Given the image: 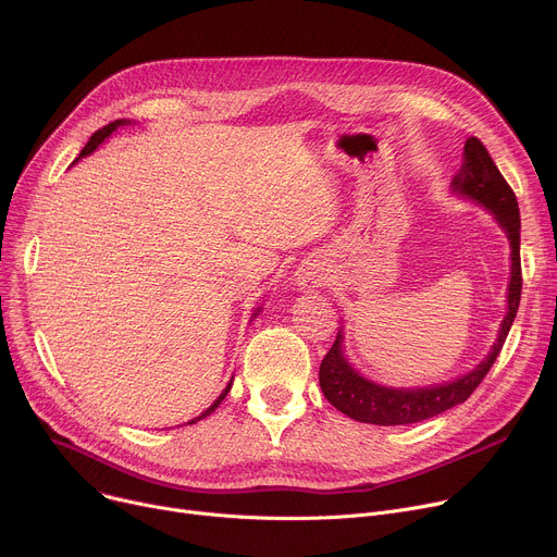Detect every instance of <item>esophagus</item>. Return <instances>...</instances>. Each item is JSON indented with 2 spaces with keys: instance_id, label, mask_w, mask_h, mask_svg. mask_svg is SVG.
Wrapping results in <instances>:
<instances>
[{
  "instance_id": "esophagus-1",
  "label": "esophagus",
  "mask_w": 557,
  "mask_h": 557,
  "mask_svg": "<svg viewBox=\"0 0 557 557\" xmlns=\"http://www.w3.org/2000/svg\"><path fill=\"white\" fill-rule=\"evenodd\" d=\"M295 284L304 290H317L326 284V273L317 264H304L295 273Z\"/></svg>"
}]
</instances>
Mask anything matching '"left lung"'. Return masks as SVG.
<instances>
[{
  "label": "left lung",
  "mask_w": 557,
  "mask_h": 557,
  "mask_svg": "<svg viewBox=\"0 0 557 557\" xmlns=\"http://www.w3.org/2000/svg\"><path fill=\"white\" fill-rule=\"evenodd\" d=\"M465 161L460 172L451 181V189L465 198H471L494 213L498 224L509 237L511 247V280L507 288V314L498 331V339L492 352L471 372L456 381H445L432 387H385L361 376L344 357V335L337 333L333 348L326 352L320 366V385L326 399L346 417L372 423V425H408L443 414L445 410L465 404L471 392L481 385L503 350L509 329L516 320L522 293L520 269V211L513 189L507 185L496 163L492 161L485 145L469 136L465 140Z\"/></svg>",
  "instance_id": "8db88e82"
}]
</instances>
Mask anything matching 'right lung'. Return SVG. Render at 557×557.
I'll use <instances>...</instances> for the list:
<instances>
[{
  "label": "right lung",
  "mask_w": 557,
  "mask_h": 557,
  "mask_svg": "<svg viewBox=\"0 0 557 557\" xmlns=\"http://www.w3.org/2000/svg\"><path fill=\"white\" fill-rule=\"evenodd\" d=\"M121 125H127V121H125V119H119V121H114V123H110V125H106V127L97 129V132L90 136L88 145L82 149V153H78V158H84V156L92 153V151H95V149H97V147H99V145H101V143H103V140H106V138H108V136H110V134H112L116 127H121ZM78 158H76V161H78ZM76 161H74V163H76ZM258 312H260V308L253 312V317H256ZM231 385H233V379L228 381V385L222 389V394L218 396V399H215V401H213V404H211V406H209V408H207V410H205L200 417H196V419H191V421H189V425H191V423H196V421H200V419H205V417H209V414H211V412H213V410H215V408L222 404V399H224V396L228 394Z\"/></svg>",
  "instance_id": "right-lung-1"
}]
</instances>
